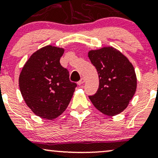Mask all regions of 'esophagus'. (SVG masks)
Masks as SVG:
<instances>
[{"mask_svg": "<svg viewBox=\"0 0 158 158\" xmlns=\"http://www.w3.org/2000/svg\"><path fill=\"white\" fill-rule=\"evenodd\" d=\"M85 81V79H84V78H81V79H80V80H79V81H78V85H82L83 83H84Z\"/></svg>", "mask_w": 158, "mask_h": 158, "instance_id": "1", "label": "esophagus"}]
</instances>
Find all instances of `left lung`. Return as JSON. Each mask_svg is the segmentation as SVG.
Here are the masks:
<instances>
[{
  "label": "left lung",
  "mask_w": 158,
  "mask_h": 158,
  "mask_svg": "<svg viewBox=\"0 0 158 158\" xmlns=\"http://www.w3.org/2000/svg\"><path fill=\"white\" fill-rule=\"evenodd\" d=\"M99 75L97 93L89 96L95 108L108 116L124 110L135 95L137 77L133 65L123 54L112 47L88 52Z\"/></svg>",
  "instance_id": "obj_1"
}]
</instances>
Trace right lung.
<instances>
[{"label":"right lung","mask_w":158,"mask_h":158,"mask_svg":"<svg viewBox=\"0 0 158 158\" xmlns=\"http://www.w3.org/2000/svg\"><path fill=\"white\" fill-rule=\"evenodd\" d=\"M64 49L51 45L34 52L23 67L19 88L27 106L47 119L61 115L68 106L77 85L60 64Z\"/></svg>","instance_id":"add662e5"}]
</instances>
